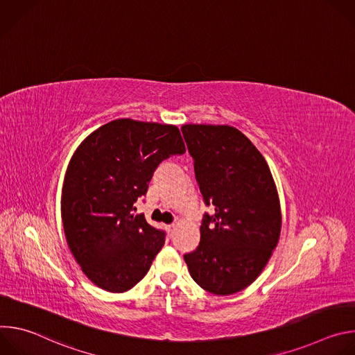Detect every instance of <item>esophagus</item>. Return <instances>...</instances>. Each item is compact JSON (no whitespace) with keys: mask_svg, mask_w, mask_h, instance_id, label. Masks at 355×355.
Instances as JSON below:
<instances>
[{"mask_svg":"<svg viewBox=\"0 0 355 355\" xmlns=\"http://www.w3.org/2000/svg\"><path fill=\"white\" fill-rule=\"evenodd\" d=\"M175 225H168V226H166V230H167V233H168V236L170 237H173V234L175 233Z\"/></svg>","mask_w":355,"mask_h":355,"instance_id":"34e87169","label":"esophagus"}]
</instances>
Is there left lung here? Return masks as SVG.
Masks as SVG:
<instances>
[{"instance_id":"obj_1","label":"left lung","mask_w":355,"mask_h":355,"mask_svg":"<svg viewBox=\"0 0 355 355\" xmlns=\"http://www.w3.org/2000/svg\"><path fill=\"white\" fill-rule=\"evenodd\" d=\"M207 205L200 241L184 260L192 279L215 295H232L261 274L281 234V205L270 167L239 129L229 125L181 128Z\"/></svg>"}]
</instances>
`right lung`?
<instances>
[{
    "label": "right lung",
    "mask_w": 355,
    "mask_h": 355,
    "mask_svg": "<svg viewBox=\"0 0 355 355\" xmlns=\"http://www.w3.org/2000/svg\"><path fill=\"white\" fill-rule=\"evenodd\" d=\"M185 153L174 125L115 119L88 135L69 163L62 219L71 254L87 278L126 292L148 271L164 233L133 215L162 162Z\"/></svg>",
    "instance_id": "obj_1"
}]
</instances>
